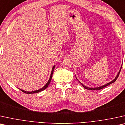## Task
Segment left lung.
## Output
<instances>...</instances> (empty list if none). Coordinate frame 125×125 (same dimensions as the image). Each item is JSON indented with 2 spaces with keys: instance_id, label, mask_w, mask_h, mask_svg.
Instances as JSON below:
<instances>
[{
  "instance_id": "8db88e82",
  "label": "left lung",
  "mask_w": 125,
  "mask_h": 125,
  "mask_svg": "<svg viewBox=\"0 0 125 125\" xmlns=\"http://www.w3.org/2000/svg\"><path fill=\"white\" fill-rule=\"evenodd\" d=\"M121 68H122V67H121L120 70H119L118 74V75H117V76H116V77H115V79H114V80H113V81H111L110 82H109V83H108L106 84L105 85H104V86H101V87H96V88H89V87H86V86H84L83 84H82V83H81V84H82V85L83 86V87L84 88V89H87V90H101V89H104V88L106 87V86H109V84H111V83H114V82H115V81L116 80H117L118 77V76H119V74H120V72H121Z\"/></svg>"
}]
</instances>
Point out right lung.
<instances>
[{"instance_id": "obj_1", "label": "right lung", "mask_w": 125, "mask_h": 125, "mask_svg": "<svg viewBox=\"0 0 125 125\" xmlns=\"http://www.w3.org/2000/svg\"><path fill=\"white\" fill-rule=\"evenodd\" d=\"M54 68H55V66L53 67L52 69V71H51V75H50V79L49 80V81H48L47 83L45 86H44V87L42 88V89H40L39 90H36V91H31V92H30V91H24L23 90H21L22 91V92L26 93V94H34V93H39L40 91H42L43 90H45L46 89H47L48 86H49L50 83L51 82V78H52V74H53V73H54Z\"/></svg>"}]
</instances>
